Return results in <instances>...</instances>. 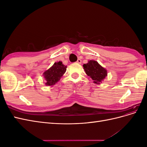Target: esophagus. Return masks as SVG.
I'll return each mask as SVG.
<instances>
[{"label": "esophagus", "mask_w": 147, "mask_h": 147, "mask_svg": "<svg viewBox=\"0 0 147 147\" xmlns=\"http://www.w3.org/2000/svg\"><path fill=\"white\" fill-rule=\"evenodd\" d=\"M77 63H78V64H81V63H82V60L78 59L77 60Z\"/></svg>", "instance_id": "obj_1"}]
</instances>
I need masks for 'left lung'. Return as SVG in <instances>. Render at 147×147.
<instances>
[{
  "mask_svg": "<svg viewBox=\"0 0 147 147\" xmlns=\"http://www.w3.org/2000/svg\"><path fill=\"white\" fill-rule=\"evenodd\" d=\"M83 69L88 77L92 78L94 83L100 84L107 76V71L97 61L90 60L83 64Z\"/></svg>",
  "mask_w": 147,
  "mask_h": 147,
  "instance_id": "obj_1",
  "label": "left lung"
}]
</instances>
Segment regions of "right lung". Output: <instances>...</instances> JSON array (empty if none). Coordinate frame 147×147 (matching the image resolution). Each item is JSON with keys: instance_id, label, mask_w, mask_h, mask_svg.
Instances as JSON below:
<instances>
[{"instance_id": "1", "label": "right lung", "mask_w": 147, "mask_h": 147, "mask_svg": "<svg viewBox=\"0 0 147 147\" xmlns=\"http://www.w3.org/2000/svg\"><path fill=\"white\" fill-rule=\"evenodd\" d=\"M67 66L63 64L59 61L55 63L51 67L44 72L43 77L45 79V84L47 86H52L59 81L60 78L63 76L66 71Z\"/></svg>"}]
</instances>
